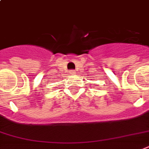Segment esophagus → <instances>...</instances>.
Returning a JSON list of instances; mask_svg holds the SVG:
<instances>
[{
  "label": "esophagus",
  "mask_w": 149,
  "mask_h": 149,
  "mask_svg": "<svg viewBox=\"0 0 149 149\" xmlns=\"http://www.w3.org/2000/svg\"><path fill=\"white\" fill-rule=\"evenodd\" d=\"M75 73H76V72H75V70H70V74H71V75H74Z\"/></svg>",
  "instance_id": "34e87169"
}]
</instances>
